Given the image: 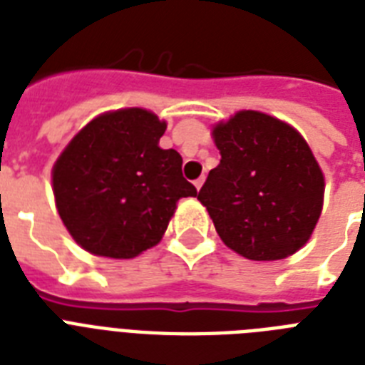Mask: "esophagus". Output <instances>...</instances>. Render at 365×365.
<instances>
[{
	"label": "esophagus",
	"mask_w": 365,
	"mask_h": 365,
	"mask_svg": "<svg viewBox=\"0 0 365 365\" xmlns=\"http://www.w3.org/2000/svg\"><path fill=\"white\" fill-rule=\"evenodd\" d=\"M202 183H205V176H200L199 180H195V187L200 189V187H202Z\"/></svg>",
	"instance_id": "34e87169"
}]
</instances>
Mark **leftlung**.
Listing matches in <instances>:
<instances>
[{"instance_id":"8db88e82","label":"left lung","mask_w":365,"mask_h":365,"mask_svg":"<svg viewBox=\"0 0 365 365\" xmlns=\"http://www.w3.org/2000/svg\"><path fill=\"white\" fill-rule=\"evenodd\" d=\"M222 160L197 199L220 239L246 259H284L303 248L324 205V174L294 126L244 110L212 130Z\"/></svg>"}]
</instances>
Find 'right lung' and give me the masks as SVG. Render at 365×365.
Wrapping results in <instances>:
<instances>
[{
    "mask_svg": "<svg viewBox=\"0 0 365 365\" xmlns=\"http://www.w3.org/2000/svg\"><path fill=\"white\" fill-rule=\"evenodd\" d=\"M166 123L142 108L108 111L77 132L53 166L56 208L81 248L130 259L165 235L176 202L197 197L182 155L160 149Z\"/></svg>",
    "mask_w": 365,
    "mask_h": 365,
    "instance_id": "obj_1",
    "label": "right lung"
}]
</instances>
